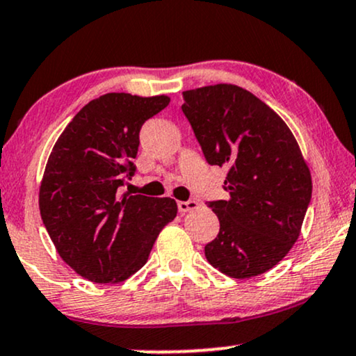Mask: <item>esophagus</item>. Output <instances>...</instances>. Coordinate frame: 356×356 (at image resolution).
I'll return each instance as SVG.
<instances>
[{
	"label": "esophagus",
	"instance_id": "esophagus-1",
	"mask_svg": "<svg viewBox=\"0 0 356 356\" xmlns=\"http://www.w3.org/2000/svg\"><path fill=\"white\" fill-rule=\"evenodd\" d=\"M177 207H179V211L186 213V211L195 210L197 207H199V204H197L195 200H187V202H177Z\"/></svg>",
	"mask_w": 356,
	"mask_h": 356
}]
</instances>
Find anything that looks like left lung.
I'll list each match as a JSON object with an SVG mask.
<instances>
[{"label": "left lung", "instance_id": "left-lung-1", "mask_svg": "<svg viewBox=\"0 0 356 356\" xmlns=\"http://www.w3.org/2000/svg\"><path fill=\"white\" fill-rule=\"evenodd\" d=\"M187 116L207 163L228 168V200L210 202L220 232L209 263L235 279L269 271L289 253L312 197V177L281 116L232 83L184 92Z\"/></svg>", "mask_w": 356, "mask_h": 356}]
</instances>
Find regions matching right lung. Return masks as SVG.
<instances>
[{
  "label": "right lung",
  "mask_w": 356,
  "mask_h": 356,
  "mask_svg": "<svg viewBox=\"0 0 356 356\" xmlns=\"http://www.w3.org/2000/svg\"><path fill=\"white\" fill-rule=\"evenodd\" d=\"M168 95L106 93L87 103L52 147L39 210L58 256L80 276L121 282L146 264L156 238L177 215L174 199L121 195L133 175L139 129Z\"/></svg>",
  "instance_id": "add662e5"
}]
</instances>
